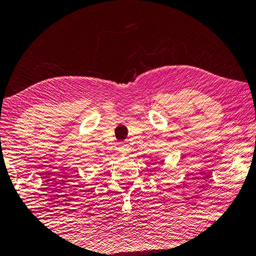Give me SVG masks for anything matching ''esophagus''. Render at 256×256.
<instances>
[{"label": "esophagus", "mask_w": 256, "mask_h": 256, "mask_svg": "<svg viewBox=\"0 0 256 256\" xmlns=\"http://www.w3.org/2000/svg\"><path fill=\"white\" fill-rule=\"evenodd\" d=\"M118 150H120L122 154H128V146L125 142H120V145H118Z\"/></svg>", "instance_id": "34e87169"}]
</instances>
